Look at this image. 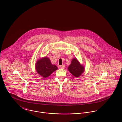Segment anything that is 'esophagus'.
<instances>
[{
	"instance_id": "34e87169",
	"label": "esophagus",
	"mask_w": 122,
	"mask_h": 122,
	"mask_svg": "<svg viewBox=\"0 0 122 122\" xmlns=\"http://www.w3.org/2000/svg\"><path fill=\"white\" fill-rule=\"evenodd\" d=\"M65 67V66L64 65H62L60 66V68H61V69H64Z\"/></svg>"
}]
</instances>
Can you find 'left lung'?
<instances>
[{
    "mask_svg": "<svg viewBox=\"0 0 122 122\" xmlns=\"http://www.w3.org/2000/svg\"><path fill=\"white\" fill-rule=\"evenodd\" d=\"M68 70L74 76L79 77L85 71V67L81 64L76 58L72 60L70 66L68 67Z\"/></svg>",
    "mask_w": 122,
    "mask_h": 122,
    "instance_id": "1",
    "label": "left lung"
}]
</instances>
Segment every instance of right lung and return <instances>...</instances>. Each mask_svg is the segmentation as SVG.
<instances>
[{"label": "right lung", "instance_id": "obj_1", "mask_svg": "<svg viewBox=\"0 0 122 122\" xmlns=\"http://www.w3.org/2000/svg\"><path fill=\"white\" fill-rule=\"evenodd\" d=\"M35 68L37 73L43 78L47 77L58 69L57 67L52 64L47 57L39 58L36 63Z\"/></svg>", "mask_w": 122, "mask_h": 122}]
</instances>
